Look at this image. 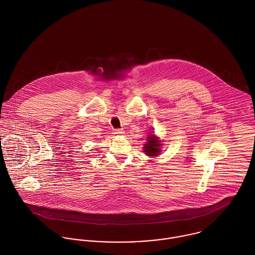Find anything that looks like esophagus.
Segmentation results:
<instances>
[{
    "label": "esophagus",
    "mask_w": 255,
    "mask_h": 255,
    "mask_svg": "<svg viewBox=\"0 0 255 255\" xmlns=\"http://www.w3.org/2000/svg\"><path fill=\"white\" fill-rule=\"evenodd\" d=\"M114 133H115V134H118V135H120V134H123V133H124V131H123L122 129H119V128H117V129H114Z\"/></svg>",
    "instance_id": "1"
}]
</instances>
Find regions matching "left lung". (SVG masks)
I'll return each mask as SVG.
<instances>
[{"mask_svg": "<svg viewBox=\"0 0 255 255\" xmlns=\"http://www.w3.org/2000/svg\"><path fill=\"white\" fill-rule=\"evenodd\" d=\"M161 140L152 132L149 133L147 137V142L144 144L143 149L147 156H157L161 151Z\"/></svg>", "mask_w": 255, "mask_h": 255, "instance_id": "left-lung-1", "label": "left lung"}]
</instances>
